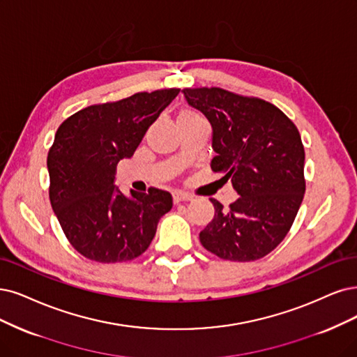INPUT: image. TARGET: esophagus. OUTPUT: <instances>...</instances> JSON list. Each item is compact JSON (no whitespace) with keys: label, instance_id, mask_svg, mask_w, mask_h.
<instances>
[{"label":"esophagus","instance_id":"1","mask_svg":"<svg viewBox=\"0 0 357 357\" xmlns=\"http://www.w3.org/2000/svg\"><path fill=\"white\" fill-rule=\"evenodd\" d=\"M192 200V195L187 194V192H181V191H175L174 192V203L178 204L181 202H191Z\"/></svg>","mask_w":357,"mask_h":357}]
</instances>
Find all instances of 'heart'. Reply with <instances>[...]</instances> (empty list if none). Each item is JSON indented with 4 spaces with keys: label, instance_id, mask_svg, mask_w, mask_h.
Listing matches in <instances>:
<instances>
[{
    "label": "heart",
    "instance_id": "heart-1",
    "mask_svg": "<svg viewBox=\"0 0 357 357\" xmlns=\"http://www.w3.org/2000/svg\"><path fill=\"white\" fill-rule=\"evenodd\" d=\"M202 116L197 113L195 110L192 109H182L176 117V122L178 125H182V123H191V122H197V121H202Z\"/></svg>",
    "mask_w": 357,
    "mask_h": 357
}]
</instances>
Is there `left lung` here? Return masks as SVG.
Listing matches in <instances>:
<instances>
[{
    "label": "left lung",
    "mask_w": 357,
    "mask_h": 357,
    "mask_svg": "<svg viewBox=\"0 0 357 357\" xmlns=\"http://www.w3.org/2000/svg\"><path fill=\"white\" fill-rule=\"evenodd\" d=\"M213 128L212 170L232 182L238 199L223 207L200 243L223 260L265 257L285 238L306 191L305 147L298 129L276 105L222 88L182 89Z\"/></svg>",
    "instance_id": "left-lung-1"
}]
</instances>
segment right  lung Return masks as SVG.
<instances>
[{"instance_id": "obj_1", "label": "right lung", "mask_w": 357, "mask_h": 357, "mask_svg": "<svg viewBox=\"0 0 357 357\" xmlns=\"http://www.w3.org/2000/svg\"><path fill=\"white\" fill-rule=\"evenodd\" d=\"M179 91L137 92L89 105L59 126L47 157L50 202L66 238L84 257L117 263L141 256L172 208L167 191L150 188L126 197L114 175Z\"/></svg>"}]
</instances>
